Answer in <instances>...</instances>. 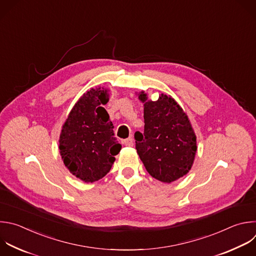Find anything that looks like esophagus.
I'll return each mask as SVG.
<instances>
[{
  "label": "esophagus",
  "mask_w": 256,
  "mask_h": 256,
  "mask_svg": "<svg viewBox=\"0 0 256 256\" xmlns=\"http://www.w3.org/2000/svg\"><path fill=\"white\" fill-rule=\"evenodd\" d=\"M124 144L126 146H134V138L130 136V138L124 140Z\"/></svg>",
  "instance_id": "esophagus-1"
}]
</instances>
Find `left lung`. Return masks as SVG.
Wrapping results in <instances>:
<instances>
[{"mask_svg":"<svg viewBox=\"0 0 256 256\" xmlns=\"http://www.w3.org/2000/svg\"><path fill=\"white\" fill-rule=\"evenodd\" d=\"M144 102V132H136V148L148 173L171 183L185 176L197 152L196 136L187 114L171 96L160 94L156 102L140 92Z\"/></svg>","mask_w":256,"mask_h":256,"instance_id":"8db88e82","label":"left lung"}]
</instances>
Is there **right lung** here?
Wrapping results in <instances>:
<instances>
[{
    "mask_svg": "<svg viewBox=\"0 0 256 256\" xmlns=\"http://www.w3.org/2000/svg\"><path fill=\"white\" fill-rule=\"evenodd\" d=\"M108 102V90H90L75 104L62 126L59 150L63 162L72 175L86 183L104 178L122 150L102 106Z\"/></svg>",
    "mask_w": 256,
    "mask_h": 256,
    "instance_id": "right-lung-1",
    "label": "right lung"
}]
</instances>
